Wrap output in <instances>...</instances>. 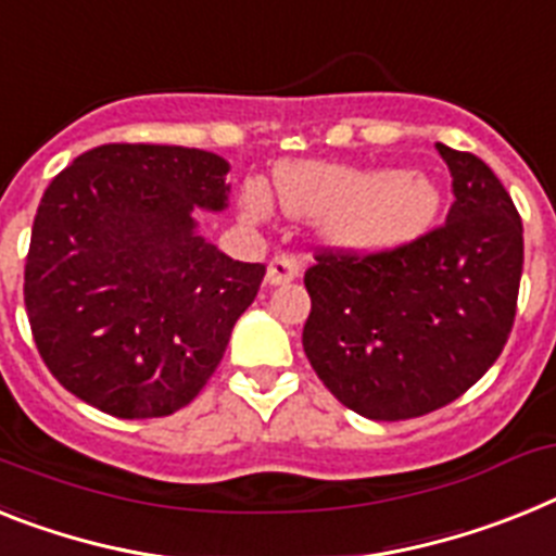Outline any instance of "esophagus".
<instances>
[{"mask_svg":"<svg viewBox=\"0 0 556 556\" xmlns=\"http://www.w3.org/2000/svg\"><path fill=\"white\" fill-rule=\"evenodd\" d=\"M301 275V264L292 255H275L267 264V283L269 287H281V283L295 281Z\"/></svg>","mask_w":556,"mask_h":556,"instance_id":"esophagus-1","label":"esophagus"}]
</instances>
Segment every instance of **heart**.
<instances>
[{
  "label": "heart",
  "mask_w": 556,
  "mask_h": 556,
  "mask_svg": "<svg viewBox=\"0 0 556 556\" xmlns=\"http://www.w3.org/2000/svg\"><path fill=\"white\" fill-rule=\"evenodd\" d=\"M273 191L295 219L317 222L320 239L337 253L382 255L421 239L441 211V188L416 168L374 170L340 163H283ZM269 193L250 182L241 193L247 219L269 216Z\"/></svg>",
  "instance_id": "heart-1"
}]
</instances>
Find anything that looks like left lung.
Instances as JSON below:
<instances>
[{"instance_id":"8db88e82","label":"left lung","mask_w":556,"mask_h":556,"mask_svg":"<svg viewBox=\"0 0 556 556\" xmlns=\"http://www.w3.org/2000/svg\"><path fill=\"white\" fill-rule=\"evenodd\" d=\"M455 202L444 227L382 255H320L303 351L354 414L425 416L490 371L515 324L523 225L476 154L439 142Z\"/></svg>"}]
</instances>
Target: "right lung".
<instances>
[{"label": "right lung", "mask_w": 556, "mask_h": 556, "mask_svg": "<svg viewBox=\"0 0 556 556\" xmlns=\"http://www.w3.org/2000/svg\"><path fill=\"white\" fill-rule=\"evenodd\" d=\"M230 163L109 142L52 179L33 222L25 306L47 368L117 419L168 416L205 388L264 264L232 261L197 213L230 202Z\"/></svg>", "instance_id": "right-lung-1"}]
</instances>
